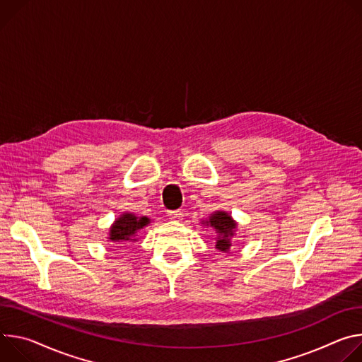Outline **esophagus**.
I'll return each mask as SVG.
<instances>
[{"instance_id": "esophagus-1", "label": "esophagus", "mask_w": 362, "mask_h": 362, "mask_svg": "<svg viewBox=\"0 0 362 362\" xmlns=\"http://www.w3.org/2000/svg\"><path fill=\"white\" fill-rule=\"evenodd\" d=\"M168 218L174 221H181L182 220V213L181 211H168Z\"/></svg>"}]
</instances>
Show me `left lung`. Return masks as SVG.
Masks as SVG:
<instances>
[{"label":"left lung","instance_id":"8db88e82","mask_svg":"<svg viewBox=\"0 0 362 362\" xmlns=\"http://www.w3.org/2000/svg\"><path fill=\"white\" fill-rule=\"evenodd\" d=\"M206 227H213L217 233L216 237V249L223 253H230V249L233 246V237L237 234L238 223L228 214L227 211H214L209 216V218L202 221Z\"/></svg>","mask_w":362,"mask_h":362}]
</instances>
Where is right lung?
Segmentation results:
<instances>
[{
	"label": "right lung",
	"mask_w": 362,
	"mask_h": 362,
	"mask_svg": "<svg viewBox=\"0 0 362 362\" xmlns=\"http://www.w3.org/2000/svg\"><path fill=\"white\" fill-rule=\"evenodd\" d=\"M149 218L146 216H136L134 213H122L109 227L107 242L110 243H135L138 242V233L149 226Z\"/></svg>",
	"instance_id": "right-lung-1"
}]
</instances>
